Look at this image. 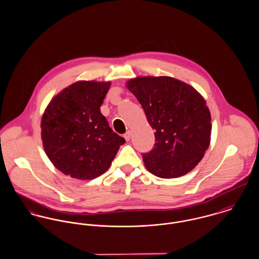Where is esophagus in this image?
Returning a JSON list of instances; mask_svg holds the SVG:
<instances>
[{
  "instance_id": "1",
  "label": "esophagus",
  "mask_w": 259,
  "mask_h": 259,
  "mask_svg": "<svg viewBox=\"0 0 259 259\" xmlns=\"http://www.w3.org/2000/svg\"><path fill=\"white\" fill-rule=\"evenodd\" d=\"M131 137H132V133L128 131V132H126L124 135H123V138H124V140L126 141V142H128L130 140H131Z\"/></svg>"
}]
</instances>
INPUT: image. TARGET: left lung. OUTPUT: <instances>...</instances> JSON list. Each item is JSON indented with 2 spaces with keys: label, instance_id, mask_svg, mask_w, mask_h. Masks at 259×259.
<instances>
[{
  "label": "left lung",
  "instance_id": "left-lung-1",
  "mask_svg": "<svg viewBox=\"0 0 259 259\" xmlns=\"http://www.w3.org/2000/svg\"><path fill=\"white\" fill-rule=\"evenodd\" d=\"M125 85L154 130L156 143L143 154L148 171L176 179L193 169L210 144L211 116L203 97L170 76H138Z\"/></svg>",
  "mask_w": 259,
  "mask_h": 259
}]
</instances>
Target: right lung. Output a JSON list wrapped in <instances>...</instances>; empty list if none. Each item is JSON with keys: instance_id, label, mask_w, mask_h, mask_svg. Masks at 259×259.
Segmentation results:
<instances>
[{"instance_id": "obj_1", "label": "right lung", "mask_w": 259, "mask_h": 259, "mask_svg": "<svg viewBox=\"0 0 259 259\" xmlns=\"http://www.w3.org/2000/svg\"><path fill=\"white\" fill-rule=\"evenodd\" d=\"M110 87L111 81H75L55 96L44 111V149L64 175L77 180L102 176L125 143L101 112Z\"/></svg>"}]
</instances>
